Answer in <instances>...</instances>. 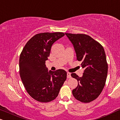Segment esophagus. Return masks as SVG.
<instances>
[{"instance_id": "1", "label": "esophagus", "mask_w": 120, "mask_h": 120, "mask_svg": "<svg viewBox=\"0 0 120 120\" xmlns=\"http://www.w3.org/2000/svg\"><path fill=\"white\" fill-rule=\"evenodd\" d=\"M67 78H71V74L70 73H67Z\"/></svg>"}]
</instances>
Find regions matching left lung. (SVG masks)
Returning <instances> with one entry per match:
<instances>
[{
	"label": "left lung",
	"mask_w": 120,
	"mask_h": 120,
	"mask_svg": "<svg viewBox=\"0 0 120 120\" xmlns=\"http://www.w3.org/2000/svg\"><path fill=\"white\" fill-rule=\"evenodd\" d=\"M65 34L73 45L76 60L82 62L84 69L82 77L75 73L71 74L78 82L73 95L79 101L89 103L99 96L106 83L108 64L105 50L98 42L86 34Z\"/></svg>",
	"instance_id": "left-lung-1"
}]
</instances>
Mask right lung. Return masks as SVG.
Returning <instances> with one entry per match:
<instances>
[{"label": "right lung", "instance_id": "obj_1", "mask_svg": "<svg viewBox=\"0 0 120 120\" xmlns=\"http://www.w3.org/2000/svg\"><path fill=\"white\" fill-rule=\"evenodd\" d=\"M64 35L63 32L36 34L26 43L20 55L21 80L30 96L38 102L54 100L66 79L64 70L48 71L45 65L52 44Z\"/></svg>", "mask_w": 120, "mask_h": 120}]
</instances>
